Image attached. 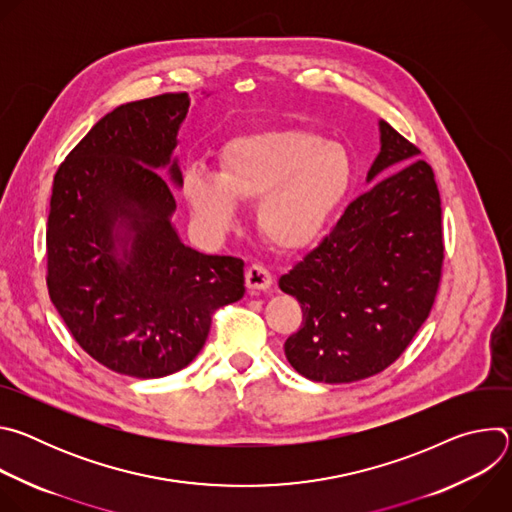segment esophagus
<instances>
[{"label": "esophagus", "mask_w": 512, "mask_h": 512, "mask_svg": "<svg viewBox=\"0 0 512 512\" xmlns=\"http://www.w3.org/2000/svg\"><path fill=\"white\" fill-rule=\"evenodd\" d=\"M245 283L251 291H265L271 287L273 277L265 265L253 263V265H249V269L245 273Z\"/></svg>", "instance_id": "esophagus-1"}]
</instances>
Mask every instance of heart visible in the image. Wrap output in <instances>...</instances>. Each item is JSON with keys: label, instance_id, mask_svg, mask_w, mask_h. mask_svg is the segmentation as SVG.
<instances>
[{"label": "heart", "instance_id": "heart-1", "mask_svg": "<svg viewBox=\"0 0 512 512\" xmlns=\"http://www.w3.org/2000/svg\"><path fill=\"white\" fill-rule=\"evenodd\" d=\"M352 182L344 145L304 129H269L231 141L218 176L190 170L184 196L198 221L229 229L237 202L257 205V229L279 251L310 245Z\"/></svg>", "mask_w": 512, "mask_h": 512}]
</instances>
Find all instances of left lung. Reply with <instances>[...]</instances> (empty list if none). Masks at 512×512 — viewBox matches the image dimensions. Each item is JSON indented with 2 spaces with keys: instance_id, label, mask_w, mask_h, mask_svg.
Wrapping results in <instances>:
<instances>
[{
  "instance_id": "1",
  "label": "left lung",
  "mask_w": 512,
  "mask_h": 512,
  "mask_svg": "<svg viewBox=\"0 0 512 512\" xmlns=\"http://www.w3.org/2000/svg\"><path fill=\"white\" fill-rule=\"evenodd\" d=\"M419 154L381 121V154L367 180L405 166L352 200L318 247L279 277L281 291L302 306L285 356L310 381L379 375L431 312L444 267L442 198Z\"/></svg>"
}]
</instances>
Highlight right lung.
Returning a JSON list of instances; mask_svg holds the SVG:
<instances>
[{
	"label": "right lung",
	"instance_id": "right-lung-1",
	"mask_svg": "<svg viewBox=\"0 0 512 512\" xmlns=\"http://www.w3.org/2000/svg\"><path fill=\"white\" fill-rule=\"evenodd\" d=\"M188 107V93H164L113 109L52 184L50 300L89 356L135 379L184 369L204 346L212 314L245 294L243 259L198 253L170 223L176 198L158 170L170 166L182 184L170 158ZM117 222L126 229L123 260Z\"/></svg>",
	"mask_w": 512,
	"mask_h": 512
}]
</instances>
